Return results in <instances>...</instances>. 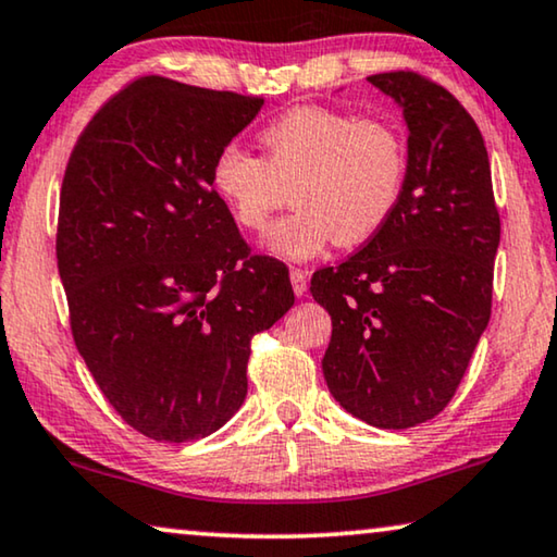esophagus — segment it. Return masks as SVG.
<instances>
[{"label":"esophagus","mask_w":557,"mask_h":557,"mask_svg":"<svg viewBox=\"0 0 557 557\" xmlns=\"http://www.w3.org/2000/svg\"><path fill=\"white\" fill-rule=\"evenodd\" d=\"M289 280H293V289L297 297H302L307 293V272L305 270H297L293 268L289 270Z\"/></svg>","instance_id":"obj_1"}]
</instances>
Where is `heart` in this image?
Listing matches in <instances>:
<instances>
[{
	"label": "heart",
	"mask_w": 557,
	"mask_h": 557,
	"mask_svg": "<svg viewBox=\"0 0 557 557\" xmlns=\"http://www.w3.org/2000/svg\"><path fill=\"white\" fill-rule=\"evenodd\" d=\"M262 157L225 145L210 187L243 230L260 232L293 189L295 210L264 237L285 260H310L335 239L362 245L393 218L408 152L393 124L330 107H295L260 132Z\"/></svg>",
	"instance_id": "b5f03b06"
}]
</instances>
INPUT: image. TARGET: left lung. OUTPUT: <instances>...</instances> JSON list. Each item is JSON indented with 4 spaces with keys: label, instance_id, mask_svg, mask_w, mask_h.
Segmentation results:
<instances>
[{
    "label": "left lung",
    "instance_id": "left-lung-1",
    "mask_svg": "<svg viewBox=\"0 0 557 557\" xmlns=\"http://www.w3.org/2000/svg\"><path fill=\"white\" fill-rule=\"evenodd\" d=\"M368 79L408 124L403 197L362 250L314 272L310 293L332 318V397L372 428L405 430L445 410L487 327L500 214L458 99L414 72Z\"/></svg>",
    "mask_w": 557,
    "mask_h": 557
}]
</instances>
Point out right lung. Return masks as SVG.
Listing matches in <instances>:
<instances>
[{
	"mask_svg": "<svg viewBox=\"0 0 557 557\" xmlns=\"http://www.w3.org/2000/svg\"><path fill=\"white\" fill-rule=\"evenodd\" d=\"M260 110V97L143 77L66 162L57 268L74 345L122 420L160 443L225 425L252 337L295 305L285 264L250 255L210 187L214 157Z\"/></svg>",
	"mask_w": 557,
	"mask_h": 557,
	"instance_id": "1",
	"label": "right lung"
}]
</instances>
